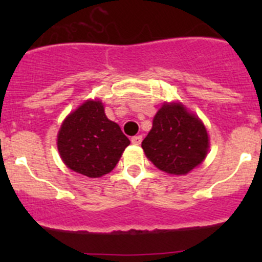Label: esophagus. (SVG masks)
<instances>
[{
  "label": "esophagus",
  "instance_id": "esophagus-1",
  "mask_svg": "<svg viewBox=\"0 0 262 262\" xmlns=\"http://www.w3.org/2000/svg\"><path fill=\"white\" fill-rule=\"evenodd\" d=\"M142 136H134V137H132V143L133 144H136V146H138V144H141V142H142Z\"/></svg>",
  "mask_w": 262,
  "mask_h": 262
}]
</instances>
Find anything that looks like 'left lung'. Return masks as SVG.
I'll return each instance as SVG.
<instances>
[{"label":"left lung","mask_w":262,"mask_h":262,"mask_svg":"<svg viewBox=\"0 0 262 262\" xmlns=\"http://www.w3.org/2000/svg\"><path fill=\"white\" fill-rule=\"evenodd\" d=\"M208 147L205 126L180 104L163 105L142 142V148L153 165L173 175H185L202 163Z\"/></svg>","instance_id":"1"}]
</instances>
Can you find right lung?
<instances>
[{
  "instance_id": "obj_1",
  "label": "right lung",
  "mask_w": 262,
  "mask_h": 262,
  "mask_svg": "<svg viewBox=\"0 0 262 262\" xmlns=\"http://www.w3.org/2000/svg\"><path fill=\"white\" fill-rule=\"evenodd\" d=\"M130 141L120 126L109 120L100 101H86L72 113L58 133L63 162L87 178L109 173Z\"/></svg>"
}]
</instances>
